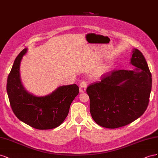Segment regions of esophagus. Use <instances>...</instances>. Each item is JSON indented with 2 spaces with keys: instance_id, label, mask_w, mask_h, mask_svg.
Listing matches in <instances>:
<instances>
[{
  "instance_id": "34e87169",
  "label": "esophagus",
  "mask_w": 158,
  "mask_h": 158,
  "mask_svg": "<svg viewBox=\"0 0 158 158\" xmlns=\"http://www.w3.org/2000/svg\"><path fill=\"white\" fill-rule=\"evenodd\" d=\"M87 87V84L86 81H83L81 82V83L79 85V91H80V93H84V92L86 91Z\"/></svg>"
}]
</instances>
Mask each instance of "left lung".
Listing matches in <instances>:
<instances>
[{
    "instance_id": "obj_1",
    "label": "left lung",
    "mask_w": 158,
    "mask_h": 158,
    "mask_svg": "<svg viewBox=\"0 0 158 158\" xmlns=\"http://www.w3.org/2000/svg\"><path fill=\"white\" fill-rule=\"evenodd\" d=\"M134 70L112 71L87 88L90 112L101 127L116 128L129 124L146 111L152 90V74L145 57L134 48Z\"/></svg>"
}]
</instances>
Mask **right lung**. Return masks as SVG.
Returning a JSON list of instances; mask_svg holds the SVG:
<instances>
[{"instance_id": "add662e5", "label": "right lung", "mask_w": 158, "mask_h": 158, "mask_svg": "<svg viewBox=\"0 0 158 158\" xmlns=\"http://www.w3.org/2000/svg\"><path fill=\"white\" fill-rule=\"evenodd\" d=\"M27 50L24 49L16 57L8 76L6 91L12 110L20 120L34 128H55L68 115L71 102L79 94V87L76 84L64 85L42 97L26 91L21 82L20 65Z\"/></svg>"}]
</instances>
